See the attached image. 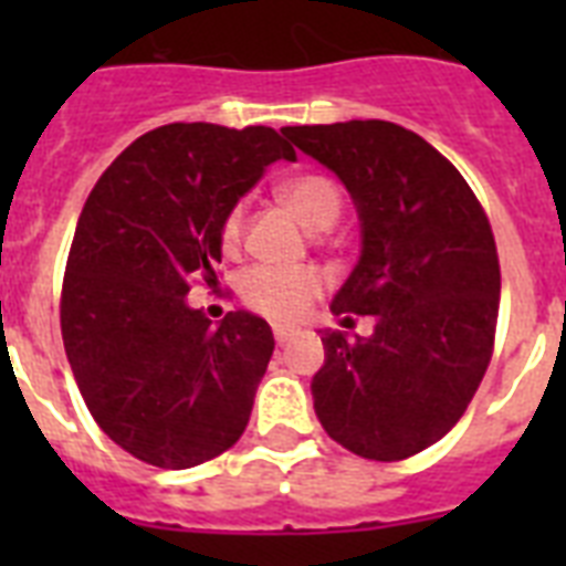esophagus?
<instances>
[{"instance_id":"esophagus-1","label":"esophagus","mask_w":566,"mask_h":566,"mask_svg":"<svg viewBox=\"0 0 566 566\" xmlns=\"http://www.w3.org/2000/svg\"><path fill=\"white\" fill-rule=\"evenodd\" d=\"M293 337H296V332H293V328H275V344L279 346H287L293 340Z\"/></svg>"}]
</instances>
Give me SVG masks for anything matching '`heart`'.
<instances>
[{"label":"heart","mask_w":566,"mask_h":566,"mask_svg":"<svg viewBox=\"0 0 566 566\" xmlns=\"http://www.w3.org/2000/svg\"><path fill=\"white\" fill-rule=\"evenodd\" d=\"M284 202L291 205L308 229H328L340 217L344 196L335 181L317 172L296 176L284 181L279 190ZM243 234V205H234L220 226L222 249H238ZM326 291V275L317 266H270L258 264L240 275L238 293L249 311L273 323H300L311 311V305Z\"/></svg>","instance_id":"1"}]
</instances>
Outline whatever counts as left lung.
<instances>
[{
	"mask_svg": "<svg viewBox=\"0 0 566 566\" xmlns=\"http://www.w3.org/2000/svg\"><path fill=\"white\" fill-rule=\"evenodd\" d=\"M344 181L361 258L332 300L370 337L323 332L311 381L328 438L370 461H402L447 434L482 385L500 314V255L488 213L431 144L385 119L282 128Z\"/></svg>",
	"mask_w": 566,
	"mask_h": 566,
	"instance_id": "obj_1",
	"label": "left lung"
}]
</instances>
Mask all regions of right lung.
Here are the masks:
<instances>
[{
  "label": "right lung",
  "mask_w": 566,
  "mask_h": 566,
  "mask_svg": "<svg viewBox=\"0 0 566 566\" xmlns=\"http://www.w3.org/2000/svg\"><path fill=\"white\" fill-rule=\"evenodd\" d=\"M296 161L275 128L170 123L102 172L75 226L61 335L84 405L117 447L188 470L234 447L273 355L266 319L220 326L188 305L217 284L226 213L273 161Z\"/></svg>",
  "instance_id": "1"
}]
</instances>
